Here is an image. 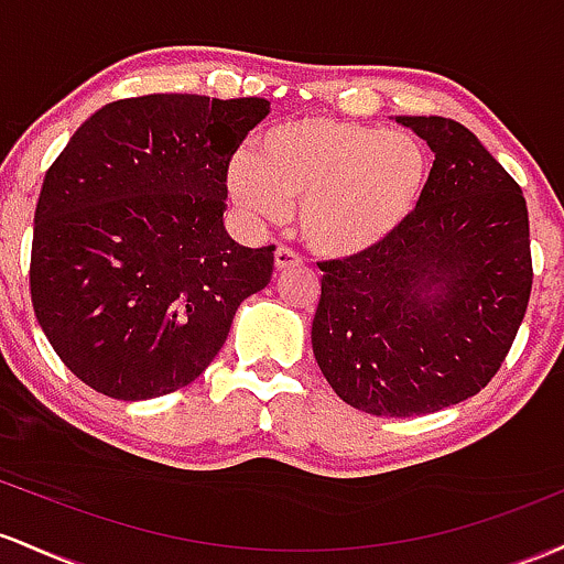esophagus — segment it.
Returning a JSON list of instances; mask_svg holds the SVG:
<instances>
[{
    "label": "esophagus",
    "mask_w": 564,
    "mask_h": 564,
    "mask_svg": "<svg viewBox=\"0 0 564 564\" xmlns=\"http://www.w3.org/2000/svg\"><path fill=\"white\" fill-rule=\"evenodd\" d=\"M303 265V258L295 250L290 248H276L274 252V269L276 271H288V269H299Z\"/></svg>",
    "instance_id": "obj_1"
}]
</instances>
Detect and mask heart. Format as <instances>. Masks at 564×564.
Instances as JSON below:
<instances>
[{
    "mask_svg": "<svg viewBox=\"0 0 564 564\" xmlns=\"http://www.w3.org/2000/svg\"><path fill=\"white\" fill-rule=\"evenodd\" d=\"M429 167L426 145L413 132L308 117L263 132L258 156H234L226 188L261 220H280L288 205H301L299 231L308 248L357 258L408 224Z\"/></svg>",
    "mask_w": 564,
    "mask_h": 564,
    "instance_id": "1",
    "label": "heart"
}]
</instances>
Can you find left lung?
Instances as JSON below:
<instances>
[{
  "label": "left lung",
  "mask_w": 564,
  "mask_h": 564,
  "mask_svg": "<svg viewBox=\"0 0 564 564\" xmlns=\"http://www.w3.org/2000/svg\"><path fill=\"white\" fill-rule=\"evenodd\" d=\"M429 143L421 205L381 248L319 263L312 346L351 408L410 419L490 383L533 288L528 205L471 130L445 117H397Z\"/></svg>",
  "instance_id": "8db88e82"
}]
</instances>
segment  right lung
I'll use <instances>...</instances> for the list:
<instances>
[{
  "mask_svg": "<svg viewBox=\"0 0 564 564\" xmlns=\"http://www.w3.org/2000/svg\"><path fill=\"white\" fill-rule=\"evenodd\" d=\"M263 98L160 93L113 100L47 170L34 213L31 303L63 365L113 400H154L202 376L274 245L224 226L226 170Z\"/></svg>",
  "mask_w": 564,
  "mask_h": 564,
  "instance_id": "1",
  "label": "right lung"
}]
</instances>
